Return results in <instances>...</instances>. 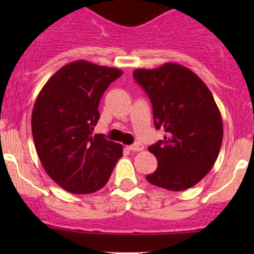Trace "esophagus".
<instances>
[{
  "label": "esophagus",
  "mask_w": 254,
  "mask_h": 254,
  "mask_svg": "<svg viewBox=\"0 0 254 254\" xmlns=\"http://www.w3.org/2000/svg\"><path fill=\"white\" fill-rule=\"evenodd\" d=\"M129 150L134 151V152H137V151H142L143 150V145L141 142H135L134 145L129 146Z\"/></svg>",
  "instance_id": "1"
}]
</instances>
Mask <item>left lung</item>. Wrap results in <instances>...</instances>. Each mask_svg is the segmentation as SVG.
Instances as JSON below:
<instances>
[{
	"mask_svg": "<svg viewBox=\"0 0 254 254\" xmlns=\"http://www.w3.org/2000/svg\"><path fill=\"white\" fill-rule=\"evenodd\" d=\"M152 104L156 129L166 135L148 147L158 161L146 179L168 190L191 188L214 166L222 143V119L211 92L193 71L178 64L132 72Z\"/></svg>",
	"mask_w": 254,
	"mask_h": 254,
	"instance_id": "left-lung-1",
	"label": "left lung"
}]
</instances>
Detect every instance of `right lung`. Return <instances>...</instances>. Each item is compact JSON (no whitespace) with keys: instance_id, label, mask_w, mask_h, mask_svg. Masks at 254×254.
I'll return each mask as SVG.
<instances>
[{"instance_id":"1","label":"right lung","mask_w":254,"mask_h":254,"mask_svg":"<svg viewBox=\"0 0 254 254\" xmlns=\"http://www.w3.org/2000/svg\"><path fill=\"white\" fill-rule=\"evenodd\" d=\"M118 68L73 61L43 87L32 114V132L45 172L66 191L88 194L103 188L123 156L120 143L92 135L98 106Z\"/></svg>"}]
</instances>
